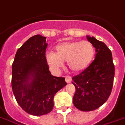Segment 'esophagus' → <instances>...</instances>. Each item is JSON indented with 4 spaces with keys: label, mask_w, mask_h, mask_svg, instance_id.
Masks as SVG:
<instances>
[{
    "label": "esophagus",
    "mask_w": 125,
    "mask_h": 125,
    "mask_svg": "<svg viewBox=\"0 0 125 125\" xmlns=\"http://www.w3.org/2000/svg\"><path fill=\"white\" fill-rule=\"evenodd\" d=\"M65 79H66V82L67 83H70L72 81V78H71V77H70V76H66L65 77Z\"/></svg>",
    "instance_id": "34e87169"
}]
</instances>
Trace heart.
<instances>
[{
    "label": "heart",
    "mask_w": 125,
    "mask_h": 125,
    "mask_svg": "<svg viewBox=\"0 0 125 125\" xmlns=\"http://www.w3.org/2000/svg\"><path fill=\"white\" fill-rule=\"evenodd\" d=\"M56 52H46V60L50 68L55 73H58L63 67V62L73 72L85 69L92 62L95 54V49L90 42L76 41L63 42L57 45Z\"/></svg>",
    "instance_id": "1"
}]
</instances>
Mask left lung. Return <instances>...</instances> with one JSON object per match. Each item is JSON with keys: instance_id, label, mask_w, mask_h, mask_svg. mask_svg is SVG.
<instances>
[{"instance_id": "obj_1", "label": "left lung", "mask_w": 125, "mask_h": 125, "mask_svg": "<svg viewBox=\"0 0 125 125\" xmlns=\"http://www.w3.org/2000/svg\"><path fill=\"white\" fill-rule=\"evenodd\" d=\"M86 37L96 49L95 59L81 73L73 77L76 89L73 104L83 112L98 109L107 101L112 90L115 71L109 48L94 37Z\"/></svg>"}]
</instances>
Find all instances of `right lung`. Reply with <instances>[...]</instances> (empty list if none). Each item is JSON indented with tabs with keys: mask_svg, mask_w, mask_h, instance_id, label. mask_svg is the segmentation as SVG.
Returning a JSON list of instances; mask_svg holds the SVG:
<instances>
[{
	"mask_svg": "<svg viewBox=\"0 0 125 125\" xmlns=\"http://www.w3.org/2000/svg\"><path fill=\"white\" fill-rule=\"evenodd\" d=\"M46 39L40 35L29 38L17 51L12 64L13 93L22 109L33 116L51 112L54 96L67 85L65 78L49 71Z\"/></svg>",
	"mask_w": 125,
	"mask_h": 125,
	"instance_id": "obj_1",
	"label": "right lung"
}]
</instances>
